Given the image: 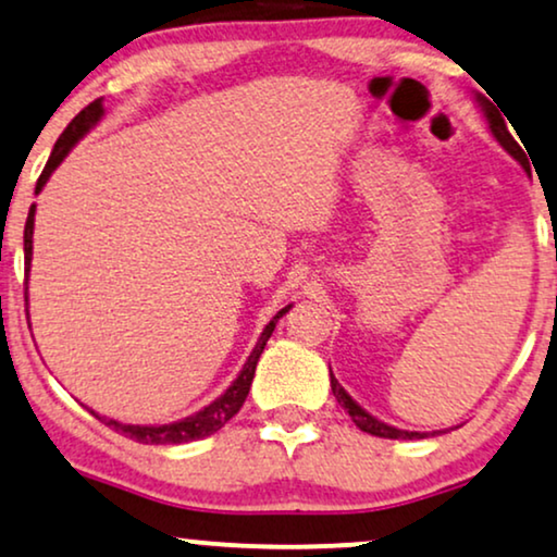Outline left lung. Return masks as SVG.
Segmentation results:
<instances>
[{
	"label": "left lung",
	"instance_id": "left-lung-1",
	"mask_svg": "<svg viewBox=\"0 0 557 557\" xmlns=\"http://www.w3.org/2000/svg\"><path fill=\"white\" fill-rule=\"evenodd\" d=\"M481 104L485 108V117H488V125H491V131H494V136L498 138V144H502L504 149L509 151L511 157L524 166V172H530V164H527V157H524L522 146H519L517 140L511 138V133H509V128H506L502 112H498L494 104L485 102V100H481ZM331 391H334V396H336V400H339V406L349 413L351 421H355V424L360 426L362 432H368L372 436H383V440H421V436H424V434H419V432H404V429L388 426V424H383V421H380V419L370 417V413L364 411V408H360V406L355 404V400L349 398V393L342 388L339 380H336L334 375H331Z\"/></svg>",
	"mask_w": 557,
	"mask_h": 557
}]
</instances>
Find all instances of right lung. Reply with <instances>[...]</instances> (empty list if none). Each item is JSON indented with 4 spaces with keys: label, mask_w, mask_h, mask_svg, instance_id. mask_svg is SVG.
Listing matches in <instances>:
<instances>
[{
    "label": "right lung",
    "mask_w": 557,
    "mask_h": 557,
    "mask_svg": "<svg viewBox=\"0 0 557 557\" xmlns=\"http://www.w3.org/2000/svg\"><path fill=\"white\" fill-rule=\"evenodd\" d=\"M100 117H102V100H95V102H89L87 108H84L79 115H76L74 121L66 125V131H63L59 140H55L51 159H48L44 172H40L38 185H35V189H44L48 177L53 174V169L59 166L63 159H66V153L72 151V146L76 144V140H79L84 133L91 128V125L100 121ZM33 221H35V206L30 208V213H27V221H25V274L30 272ZM290 308L293 306H285L283 311H280L270 323H267L262 336H259L255 351L249 355V360H246L242 375L234 380V385H231V388L223 393L221 398H215L213 404L202 408V411H197L195 417H187L185 421H177V424L138 426V424H121V421H115V419H102V417H97L95 411H91V413H95L97 419H102L110 429H115L117 434L128 436V440H133V442H144V445H185V442H195V440H202V436H210L213 432H218L221 426H226L228 419H234L238 413V408L244 406L246 396H249L251 380H255L259 355L264 351V344L272 336V331H274V326H277V321L283 319V315L290 311Z\"/></svg>",
    "instance_id": "add662e5"
}]
</instances>
